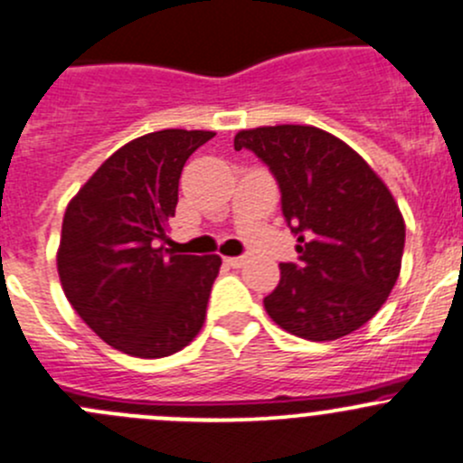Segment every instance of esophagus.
I'll list each match as a JSON object with an SVG mask.
<instances>
[{"mask_svg": "<svg viewBox=\"0 0 463 463\" xmlns=\"http://www.w3.org/2000/svg\"><path fill=\"white\" fill-rule=\"evenodd\" d=\"M226 264L232 266V269H241L246 264V258H226Z\"/></svg>", "mask_w": 463, "mask_h": 463, "instance_id": "1", "label": "esophagus"}]
</instances>
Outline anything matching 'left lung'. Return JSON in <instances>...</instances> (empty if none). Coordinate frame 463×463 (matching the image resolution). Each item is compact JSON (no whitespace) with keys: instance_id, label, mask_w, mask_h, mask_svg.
I'll return each mask as SVG.
<instances>
[{"instance_id":"1","label":"left lung","mask_w":463,"mask_h":463,"mask_svg":"<svg viewBox=\"0 0 463 463\" xmlns=\"http://www.w3.org/2000/svg\"><path fill=\"white\" fill-rule=\"evenodd\" d=\"M235 149H250L269 165L298 237L300 261L279 264L266 314L314 343L374 318L401 273L405 222L365 158L311 125L241 129Z\"/></svg>"}]
</instances>
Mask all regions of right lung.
<instances>
[{
  "mask_svg": "<svg viewBox=\"0 0 463 463\" xmlns=\"http://www.w3.org/2000/svg\"><path fill=\"white\" fill-rule=\"evenodd\" d=\"M203 129H161L111 154L67 205L58 273L76 314L118 352L163 358L203 326L219 255L163 249L190 154Z\"/></svg>",
  "mask_w": 463,
  "mask_h": 463,
  "instance_id": "obj_1",
  "label": "right lung"
}]
</instances>
